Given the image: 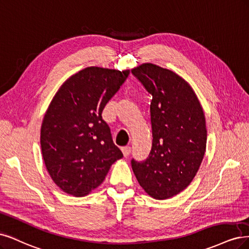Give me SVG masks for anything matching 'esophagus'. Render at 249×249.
<instances>
[{
	"label": "esophagus",
	"mask_w": 249,
	"mask_h": 249,
	"mask_svg": "<svg viewBox=\"0 0 249 249\" xmlns=\"http://www.w3.org/2000/svg\"><path fill=\"white\" fill-rule=\"evenodd\" d=\"M130 151H131V148H130L129 146L123 147V148H122V152H123V155H124V157H128V155L130 154Z\"/></svg>",
	"instance_id": "34e87169"
}]
</instances>
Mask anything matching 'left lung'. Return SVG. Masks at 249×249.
Instances as JSON below:
<instances>
[{
    "label": "left lung",
    "mask_w": 249,
    "mask_h": 249,
    "mask_svg": "<svg viewBox=\"0 0 249 249\" xmlns=\"http://www.w3.org/2000/svg\"><path fill=\"white\" fill-rule=\"evenodd\" d=\"M152 95V149L143 161L131 160L140 185L156 199L177 196L194 180L205 155L206 120L190 85L152 63L131 70Z\"/></svg>",
    "instance_id": "obj_1"
}]
</instances>
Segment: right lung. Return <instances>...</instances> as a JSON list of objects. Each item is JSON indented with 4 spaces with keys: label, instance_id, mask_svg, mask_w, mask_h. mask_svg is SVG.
<instances>
[{
    "label": "right lung",
    "instance_id": "1",
    "mask_svg": "<svg viewBox=\"0 0 249 249\" xmlns=\"http://www.w3.org/2000/svg\"><path fill=\"white\" fill-rule=\"evenodd\" d=\"M129 72L87 67L66 79L53 96L43 118L40 143L47 172L66 194L89 195L123 157L101 114Z\"/></svg>",
    "mask_w": 249,
    "mask_h": 249
}]
</instances>
